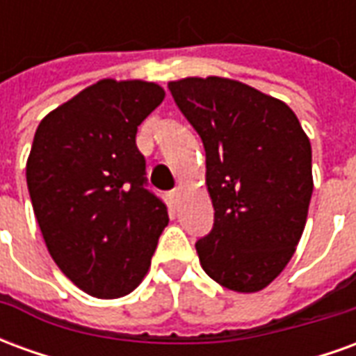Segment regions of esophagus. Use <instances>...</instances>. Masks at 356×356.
<instances>
[{
	"instance_id": "esophagus-1",
	"label": "esophagus",
	"mask_w": 356,
	"mask_h": 356,
	"mask_svg": "<svg viewBox=\"0 0 356 356\" xmlns=\"http://www.w3.org/2000/svg\"><path fill=\"white\" fill-rule=\"evenodd\" d=\"M171 200L175 202V204H179V198H181V188H175V191H171Z\"/></svg>"
}]
</instances>
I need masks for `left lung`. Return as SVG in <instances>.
<instances>
[{"label": "left lung", "mask_w": 356, "mask_h": 356, "mask_svg": "<svg viewBox=\"0 0 356 356\" xmlns=\"http://www.w3.org/2000/svg\"><path fill=\"white\" fill-rule=\"evenodd\" d=\"M206 150L213 229L196 242L217 284L254 293L290 263L313 194L311 143L286 102L208 76L168 83Z\"/></svg>", "instance_id": "left-lung-1"}]
</instances>
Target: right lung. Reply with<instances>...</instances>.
<instances>
[{
  "label": "right lung",
  "instance_id": "add662e5",
  "mask_svg": "<svg viewBox=\"0 0 356 356\" xmlns=\"http://www.w3.org/2000/svg\"><path fill=\"white\" fill-rule=\"evenodd\" d=\"M154 81L99 80L35 129L26 183L53 261L101 299L133 291L148 273L168 208L145 188L140 122L163 101Z\"/></svg>",
  "mask_w": 356,
  "mask_h": 356
}]
</instances>
